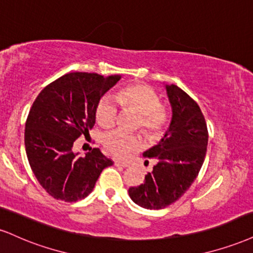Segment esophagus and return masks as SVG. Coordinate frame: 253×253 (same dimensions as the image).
Masks as SVG:
<instances>
[{
	"label": "esophagus",
	"instance_id": "1",
	"mask_svg": "<svg viewBox=\"0 0 253 253\" xmlns=\"http://www.w3.org/2000/svg\"><path fill=\"white\" fill-rule=\"evenodd\" d=\"M114 165L118 166V167H124V169H125V167L128 166L126 163H123V161H120V160H115L114 161Z\"/></svg>",
	"mask_w": 253,
	"mask_h": 253
}]
</instances>
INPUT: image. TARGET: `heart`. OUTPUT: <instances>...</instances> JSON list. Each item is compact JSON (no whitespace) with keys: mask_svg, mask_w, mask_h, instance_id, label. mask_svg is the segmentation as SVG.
Instances as JSON below:
<instances>
[{"mask_svg":"<svg viewBox=\"0 0 253 253\" xmlns=\"http://www.w3.org/2000/svg\"><path fill=\"white\" fill-rule=\"evenodd\" d=\"M115 100L127 111L139 114L136 127L148 138L157 139L166 132L171 123V114L161 105L160 95L154 88L145 84H128L120 87L115 93ZM118 115V107L111 96H102L95 107V120L103 128L113 126ZM101 144L109 154L115 158L128 157L139 150L141 139L120 129H114L102 136Z\"/></svg>","mask_w":253,"mask_h":253,"instance_id":"obj_1","label":"heart"}]
</instances>
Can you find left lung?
<instances>
[{
    "label": "left lung",
    "mask_w": 253,
    "mask_h": 253,
    "mask_svg": "<svg viewBox=\"0 0 253 253\" xmlns=\"http://www.w3.org/2000/svg\"><path fill=\"white\" fill-rule=\"evenodd\" d=\"M172 106L169 128L159 144L145 152L156 159L144 184L129 187L130 199L150 210L165 209L190 188L202 169L208 150L209 132L198 103L175 84H166Z\"/></svg>",
    "instance_id": "1"
}]
</instances>
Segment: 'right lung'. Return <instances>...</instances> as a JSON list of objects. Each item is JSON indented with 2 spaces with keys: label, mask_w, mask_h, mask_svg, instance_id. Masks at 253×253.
I'll return each mask as SVG.
<instances>
[{
  "label": "right lung",
  "mask_w": 253,
  "mask_h": 253,
  "mask_svg": "<svg viewBox=\"0 0 253 253\" xmlns=\"http://www.w3.org/2000/svg\"><path fill=\"white\" fill-rule=\"evenodd\" d=\"M119 80L120 75L68 73L45 86L33 103L24 130L27 157L40 185L55 199H84L103 169L113 165L99 148L82 158L73 146L94 126L97 102Z\"/></svg>",
  "instance_id": "1"
}]
</instances>
